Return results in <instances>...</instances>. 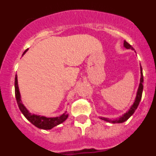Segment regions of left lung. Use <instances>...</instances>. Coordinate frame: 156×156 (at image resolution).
Returning a JSON list of instances; mask_svg holds the SVG:
<instances>
[{
  "instance_id": "1",
  "label": "left lung",
  "mask_w": 156,
  "mask_h": 156,
  "mask_svg": "<svg viewBox=\"0 0 156 156\" xmlns=\"http://www.w3.org/2000/svg\"><path fill=\"white\" fill-rule=\"evenodd\" d=\"M123 46L124 48H126V49H132L133 50V48H132V46L130 44H129L126 41H124L123 42ZM140 83H139L138 89H137V95H136V98H135V100L133 101V105L130 106L129 109L126 112V113H124L122 116H120L119 119H115L114 120H112V119H108V118H105V117H100L101 119L102 120L106 121V122H112V123H121V122H123L127 120L129 117L131 116L133 113H134L135 110L137 109V108L138 107V105L140 101V99H141V96H142V92H143V83H144V79H143V73H142V68L141 66L140 67Z\"/></svg>"
}]
</instances>
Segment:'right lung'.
<instances>
[{
    "mask_svg": "<svg viewBox=\"0 0 156 156\" xmlns=\"http://www.w3.org/2000/svg\"><path fill=\"white\" fill-rule=\"evenodd\" d=\"M28 51L26 50L23 53L24 55L26 52ZM15 93H16V101H17V104L19 105V108L20 111L22 112V113L24 115V116L31 122L32 124H34V126H37V128L42 129H51L55 126H58V125L61 124L66 120V119L68 118V114L66 113V112H65V113L61 115L60 116L57 117H46L44 115H36V114L30 113L29 110L27 109L23 104L21 100V95H20V92H19V85H18V79L17 75H16V78H15Z\"/></svg>",
    "mask_w": 156,
    "mask_h": 156,
    "instance_id": "right-lung-1",
    "label": "right lung"
}]
</instances>
